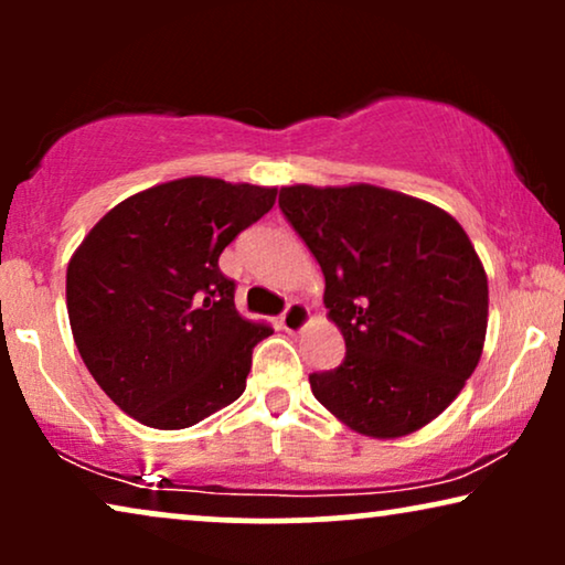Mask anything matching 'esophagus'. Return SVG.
I'll list each match as a JSON object with an SVG mask.
<instances>
[{
    "label": "esophagus",
    "instance_id": "1",
    "mask_svg": "<svg viewBox=\"0 0 565 565\" xmlns=\"http://www.w3.org/2000/svg\"><path fill=\"white\" fill-rule=\"evenodd\" d=\"M308 316H311L308 306L298 303V300H296V303H290L288 308H285V313L280 316V323H282V329L288 331V334H298V331L308 323Z\"/></svg>",
    "mask_w": 565,
    "mask_h": 565
}]
</instances>
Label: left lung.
<instances>
[{"instance_id": "left-lung-1", "label": "left lung", "mask_w": 565, "mask_h": 565, "mask_svg": "<svg viewBox=\"0 0 565 565\" xmlns=\"http://www.w3.org/2000/svg\"><path fill=\"white\" fill-rule=\"evenodd\" d=\"M280 207L321 265L342 365L308 377L316 401L373 439L427 427L481 360L489 280L443 207L375 184L280 190Z\"/></svg>"}]
</instances>
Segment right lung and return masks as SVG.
<instances>
[{
    "instance_id": "1",
    "label": "right lung",
    "mask_w": 565,
    "mask_h": 565,
    "mask_svg": "<svg viewBox=\"0 0 565 565\" xmlns=\"http://www.w3.org/2000/svg\"><path fill=\"white\" fill-rule=\"evenodd\" d=\"M277 188L182 177L107 211L68 259L66 308L84 365L118 408L184 429L234 404L273 334L238 316L218 257Z\"/></svg>"
}]
</instances>
